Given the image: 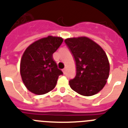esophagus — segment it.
Masks as SVG:
<instances>
[{"label": "esophagus", "mask_w": 128, "mask_h": 128, "mask_svg": "<svg viewBox=\"0 0 128 128\" xmlns=\"http://www.w3.org/2000/svg\"><path fill=\"white\" fill-rule=\"evenodd\" d=\"M62 72H63V73H64V74H65L66 72V68L63 69V70H62Z\"/></svg>", "instance_id": "esophagus-1"}]
</instances>
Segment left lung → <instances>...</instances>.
Wrapping results in <instances>:
<instances>
[{"label":"left lung","mask_w":128,"mask_h":128,"mask_svg":"<svg viewBox=\"0 0 128 128\" xmlns=\"http://www.w3.org/2000/svg\"><path fill=\"white\" fill-rule=\"evenodd\" d=\"M65 43L76 64V75L69 81L71 88L84 96L98 93L106 84L110 73V63L104 51L85 36L67 38Z\"/></svg>","instance_id":"left-lung-1"}]
</instances>
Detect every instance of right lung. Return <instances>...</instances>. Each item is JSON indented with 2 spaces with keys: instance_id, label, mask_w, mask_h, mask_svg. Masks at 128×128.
I'll list each match as a JSON object with an SVG mask.
<instances>
[{
  "instance_id": "obj_1",
  "label": "right lung",
  "mask_w": 128,
  "mask_h": 128,
  "mask_svg": "<svg viewBox=\"0 0 128 128\" xmlns=\"http://www.w3.org/2000/svg\"><path fill=\"white\" fill-rule=\"evenodd\" d=\"M58 36H48L29 46L20 61V75L26 87L32 93L43 95L52 91L62 72L53 58L62 43Z\"/></svg>"
}]
</instances>
